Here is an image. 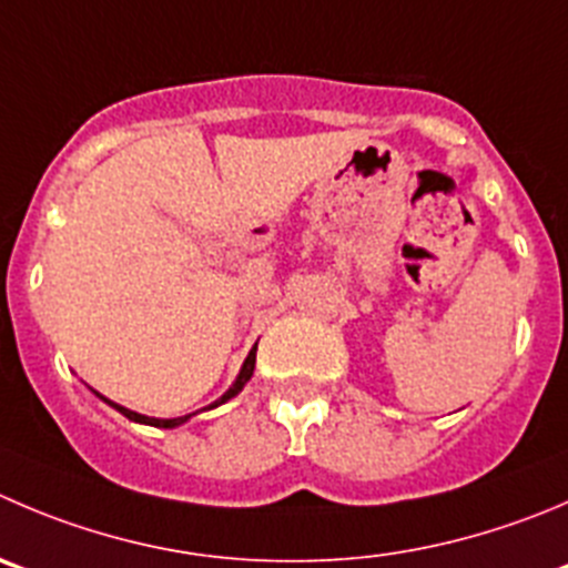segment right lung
I'll return each instance as SVG.
<instances>
[{"mask_svg": "<svg viewBox=\"0 0 568 568\" xmlns=\"http://www.w3.org/2000/svg\"><path fill=\"white\" fill-rule=\"evenodd\" d=\"M253 368H256V345H253V348H251V354H247V356H245V362H242V368H240V374H236L234 385H231L229 390H225L223 396L217 398V402H214V404H209V409L220 407V404H225V402H231V398H234V396H240V393H242V387H245L247 382H251V376H253ZM94 396H100V393L94 390ZM100 398H102V402H105V404H111V407L116 409V413H122V415H125V418L136 420V424L159 426V429H175V426L186 424V420L192 418V415H197V413H189V415H181V418H150V415L133 413V409L122 407V404H113L111 398H105V396H100Z\"/></svg>", "mask_w": 568, "mask_h": 568, "instance_id": "obj_1", "label": "right lung"}]
</instances>
